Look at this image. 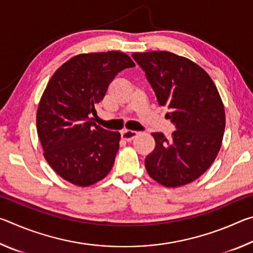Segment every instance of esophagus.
Instances as JSON below:
<instances>
[{"label": "esophagus", "instance_id": "esophagus-1", "mask_svg": "<svg viewBox=\"0 0 253 253\" xmlns=\"http://www.w3.org/2000/svg\"><path fill=\"white\" fill-rule=\"evenodd\" d=\"M137 135H138V132L134 131V130L125 129V130L122 131V138L127 140V142H131V140L134 139Z\"/></svg>", "mask_w": 253, "mask_h": 253}]
</instances>
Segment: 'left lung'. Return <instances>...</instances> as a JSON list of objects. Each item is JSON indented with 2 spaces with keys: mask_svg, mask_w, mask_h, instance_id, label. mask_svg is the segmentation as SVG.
<instances>
[{
  "mask_svg": "<svg viewBox=\"0 0 253 253\" xmlns=\"http://www.w3.org/2000/svg\"><path fill=\"white\" fill-rule=\"evenodd\" d=\"M155 92L168 106L176 130L170 139L153 132L156 146L145 158L147 173L166 187L195 181L219 153L225 127L224 106L210 76L190 59L168 51L132 53Z\"/></svg>",
  "mask_w": 253,
  "mask_h": 253,
  "instance_id": "left-lung-1",
  "label": "left lung"
}]
</instances>
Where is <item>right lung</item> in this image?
<instances>
[{
    "label": "right lung",
    "instance_id": "obj_1",
    "mask_svg": "<svg viewBox=\"0 0 253 253\" xmlns=\"http://www.w3.org/2000/svg\"><path fill=\"white\" fill-rule=\"evenodd\" d=\"M135 63L119 51L84 53L51 77L37 111V130L48 164L63 179L89 186L113 168L121 134L96 125L91 116L115 77Z\"/></svg>",
    "mask_w": 253,
    "mask_h": 253
}]
</instances>
